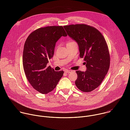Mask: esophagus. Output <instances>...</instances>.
<instances>
[{
  "mask_svg": "<svg viewBox=\"0 0 130 130\" xmlns=\"http://www.w3.org/2000/svg\"><path fill=\"white\" fill-rule=\"evenodd\" d=\"M71 71H72L70 70H65V73H70V72H71Z\"/></svg>",
  "mask_w": 130,
  "mask_h": 130,
  "instance_id": "1",
  "label": "esophagus"
}]
</instances>
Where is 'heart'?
Here are the masks:
<instances>
[{
    "label": "heart",
    "mask_w": 130,
    "mask_h": 130,
    "mask_svg": "<svg viewBox=\"0 0 130 130\" xmlns=\"http://www.w3.org/2000/svg\"><path fill=\"white\" fill-rule=\"evenodd\" d=\"M72 42V41H69V42H68V43H70V42Z\"/></svg>",
    "instance_id": "heart-1"
}]
</instances>
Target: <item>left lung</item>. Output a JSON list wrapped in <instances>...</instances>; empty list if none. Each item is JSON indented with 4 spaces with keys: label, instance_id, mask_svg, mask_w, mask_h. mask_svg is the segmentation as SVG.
<instances>
[{
    "label": "left lung",
    "instance_id": "left-lung-1",
    "mask_svg": "<svg viewBox=\"0 0 130 130\" xmlns=\"http://www.w3.org/2000/svg\"><path fill=\"white\" fill-rule=\"evenodd\" d=\"M67 34L79 47L80 57L84 58L85 72L77 70L75 84L83 92L97 88L107 74L110 65V55L106 42L96 28L86 24L64 26Z\"/></svg>",
    "mask_w": 130,
    "mask_h": 130
}]
</instances>
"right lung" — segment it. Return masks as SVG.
I'll return each instance as SVG.
<instances>
[{
    "mask_svg": "<svg viewBox=\"0 0 130 130\" xmlns=\"http://www.w3.org/2000/svg\"><path fill=\"white\" fill-rule=\"evenodd\" d=\"M63 26H47L33 31L25 43L23 63L27 79L32 86L43 94L56 87L64 71H55L48 60L52 58L55 43L62 36H66Z\"/></svg>",
    "mask_w": 130,
    "mask_h": 130,
    "instance_id": "add662e5",
    "label": "right lung"
}]
</instances>
